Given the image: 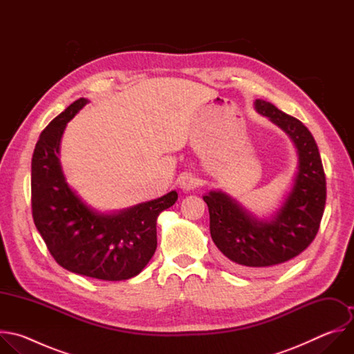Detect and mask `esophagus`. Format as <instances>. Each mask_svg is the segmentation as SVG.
Listing matches in <instances>:
<instances>
[{
    "label": "esophagus",
    "mask_w": 354,
    "mask_h": 354,
    "mask_svg": "<svg viewBox=\"0 0 354 354\" xmlns=\"http://www.w3.org/2000/svg\"><path fill=\"white\" fill-rule=\"evenodd\" d=\"M200 185V179L190 174V172H185L180 175L179 178V187L183 190V192H189V190H193L196 187H198Z\"/></svg>",
    "instance_id": "obj_1"
}]
</instances>
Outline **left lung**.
Here are the masks:
<instances>
[{"label": "left lung", "mask_w": 354, "mask_h": 354, "mask_svg": "<svg viewBox=\"0 0 354 354\" xmlns=\"http://www.w3.org/2000/svg\"><path fill=\"white\" fill-rule=\"evenodd\" d=\"M255 109L292 140L298 171L270 220H259L221 190L203 196L212 238L227 265L242 274L279 270L306 250L317 236L326 201L325 172L310 130L263 99L255 100Z\"/></svg>", "instance_id": "obj_1"}]
</instances>
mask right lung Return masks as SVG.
<instances>
[{
	"label": "right lung",
	"mask_w": 354,
	"mask_h": 354,
	"mask_svg": "<svg viewBox=\"0 0 354 354\" xmlns=\"http://www.w3.org/2000/svg\"><path fill=\"white\" fill-rule=\"evenodd\" d=\"M89 102L80 97L47 124L32 158V216L55 261L68 272L105 281L137 276L157 249V218L175 190L127 210L102 214L66 182L59 153L67 123Z\"/></svg>",
	"instance_id": "right-lung-1"
}]
</instances>
